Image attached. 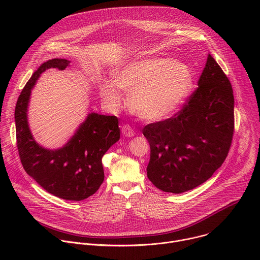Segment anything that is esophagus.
<instances>
[{
  "label": "esophagus",
  "instance_id": "1",
  "mask_svg": "<svg viewBox=\"0 0 260 260\" xmlns=\"http://www.w3.org/2000/svg\"><path fill=\"white\" fill-rule=\"evenodd\" d=\"M121 133L125 137H134L135 136V132H134L133 127L128 124H123L121 126Z\"/></svg>",
  "mask_w": 260,
  "mask_h": 260
}]
</instances>
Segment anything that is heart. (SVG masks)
Segmentation results:
<instances>
[{"label": "heart", "instance_id": "1", "mask_svg": "<svg viewBox=\"0 0 260 260\" xmlns=\"http://www.w3.org/2000/svg\"><path fill=\"white\" fill-rule=\"evenodd\" d=\"M192 84L189 68L171 58H145L132 61L114 75V82L104 81L100 94L106 105L117 110L123 95L119 88L131 92L134 112L146 120H159L169 115L187 96Z\"/></svg>", "mask_w": 260, "mask_h": 260}]
</instances>
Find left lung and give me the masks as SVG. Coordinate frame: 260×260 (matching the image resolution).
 <instances>
[{
	"label": "left lung",
	"mask_w": 260,
	"mask_h": 260,
	"mask_svg": "<svg viewBox=\"0 0 260 260\" xmlns=\"http://www.w3.org/2000/svg\"><path fill=\"white\" fill-rule=\"evenodd\" d=\"M198 84L174 116L143 128L150 145L147 176L165 192L181 193L206 182L223 164L232 145L234 91L211 54Z\"/></svg>",
	"instance_id": "1"
}]
</instances>
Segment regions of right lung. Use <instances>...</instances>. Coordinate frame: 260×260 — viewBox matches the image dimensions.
<instances>
[{
  "mask_svg": "<svg viewBox=\"0 0 260 260\" xmlns=\"http://www.w3.org/2000/svg\"><path fill=\"white\" fill-rule=\"evenodd\" d=\"M70 61L53 58L42 63L23 87L15 107L16 143L24 171L49 193L68 201L92 196L104 181L102 158L120 138L116 116L88 114L71 140L59 149H45L28 128L27 106L30 90L47 69L64 70Z\"/></svg>",
  "mask_w": 260,
  "mask_h": 260,
  "instance_id": "add662e5",
  "label": "right lung"
}]
</instances>
